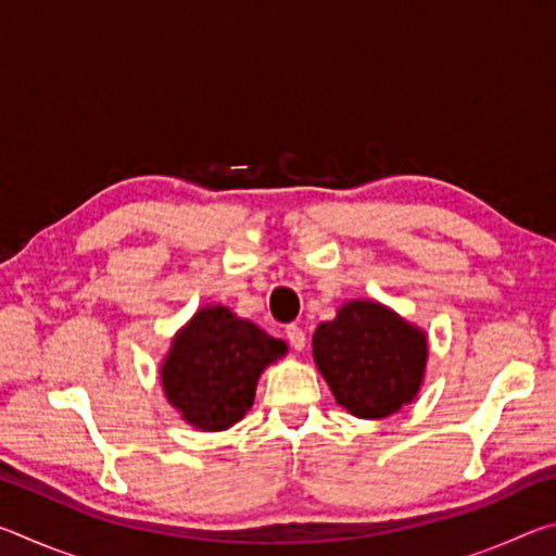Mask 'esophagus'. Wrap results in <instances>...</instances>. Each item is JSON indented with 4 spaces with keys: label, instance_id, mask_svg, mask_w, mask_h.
Masks as SVG:
<instances>
[{
    "label": "esophagus",
    "instance_id": "34e87169",
    "mask_svg": "<svg viewBox=\"0 0 556 556\" xmlns=\"http://www.w3.org/2000/svg\"><path fill=\"white\" fill-rule=\"evenodd\" d=\"M287 338H289V343H291V348H294V351H304V345H306V333H304V328L301 326H287Z\"/></svg>",
    "mask_w": 556,
    "mask_h": 556
}]
</instances>
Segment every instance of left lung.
<instances>
[{
    "instance_id": "8db88e82",
    "label": "left lung",
    "mask_w": 556,
    "mask_h": 556,
    "mask_svg": "<svg viewBox=\"0 0 556 556\" xmlns=\"http://www.w3.org/2000/svg\"><path fill=\"white\" fill-rule=\"evenodd\" d=\"M429 338L375 299H351L314 333V363L357 419H384L425 384Z\"/></svg>"
}]
</instances>
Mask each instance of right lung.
<instances>
[{
    "label": "right lung",
    "mask_w": 556,
    "mask_h": 556,
    "mask_svg": "<svg viewBox=\"0 0 556 556\" xmlns=\"http://www.w3.org/2000/svg\"><path fill=\"white\" fill-rule=\"evenodd\" d=\"M287 343L223 304H205L172 338L159 365L166 402L186 425L225 431L255 402L260 375L287 355Z\"/></svg>",
    "instance_id": "1"
}]
</instances>
